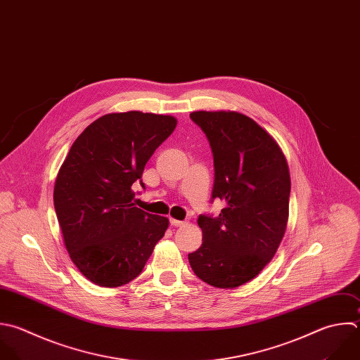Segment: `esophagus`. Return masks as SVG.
<instances>
[{
  "label": "esophagus",
  "mask_w": 360,
  "mask_h": 360,
  "mask_svg": "<svg viewBox=\"0 0 360 360\" xmlns=\"http://www.w3.org/2000/svg\"><path fill=\"white\" fill-rule=\"evenodd\" d=\"M170 224H172L173 226H181V225L186 224V221H179V219H176V218H170Z\"/></svg>",
  "instance_id": "1"
}]
</instances>
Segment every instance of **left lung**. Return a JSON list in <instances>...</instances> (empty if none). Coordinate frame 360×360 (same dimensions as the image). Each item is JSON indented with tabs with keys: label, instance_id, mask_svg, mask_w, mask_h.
Listing matches in <instances>:
<instances>
[{
	"label": "left lung",
	"instance_id": "8db88e82",
	"mask_svg": "<svg viewBox=\"0 0 360 360\" xmlns=\"http://www.w3.org/2000/svg\"><path fill=\"white\" fill-rule=\"evenodd\" d=\"M214 156L212 198L224 208L198 217L201 246L188 255L198 278L236 288L255 278L276 255L288 221L290 172L273 136L236 111H195Z\"/></svg>",
	"mask_w": 360,
	"mask_h": 360
}]
</instances>
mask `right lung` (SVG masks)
I'll list each match as a JSON object with an SVG mask.
<instances>
[{"label":"right lung","instance_id":"obj_1","mask_svg":"<svg viewBox=\"0 0 360 360\" xmlns=\"http://www.w3.org/2000/svg\"><path fill=\"white\" fill-rule=\"evenodd\" d=\"M172 115L105 114L72 145L59 169L53 201L72 262L91 283L120 287L141 274L169 219L135 207L132 186L173 134Z\"/></svg>","mask_w":360,"mask_h":360}]
</instances>
